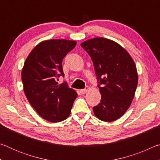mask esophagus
<instances>
[{
  "label": "esophagus",
  "instance_id": "34e87169",
  "mask_svg": "<svg viewBox=\"0 0 160 160\" xmlns=\"http://www.w3.org/2000/svg\"><path fill=\"white\" fill-rule=\"evenodd\" d=\"M90 90V88H89V87H87L85 89H83V90H80V92L82 94H85L86 92H88V91H89Z\"/></svg>",
  "mask_w": 160,
  "mask_h": 160
}]
</instances>
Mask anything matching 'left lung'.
I'll use <instances>...</instances> for the list:
<instances>
[{
    "label": "left lung",
    "instance_id": "8db88e82",
    "mask_svg": "<svg viewBox=\"0 0 160 160\" xmlns=\"http://www.w3.org/2000/svg\"><path fill=\"white\" fill-rule=\"evenodd\" d=\"M90 56L99 80L101 102L93 107L99 120L112 122L121 118L131 106L138 75L131 55L118 43L97 37L81 43Z\"/></svg>",
    "mask_w": 160,
    "mask_h": 160
}]
</instances>
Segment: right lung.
Wrapping results in <instances>:
<instances>
[{
	"label": "right lung",
	"mask_w": 160,
	"mask_h": 160,
	"mask_svg": "<svg viewBox=\"0 0 160 160\" xmlns=\"http://www.w3.org/2000/svg\"><path fill=\"white\" fill-rule=\"evenodd\" d=\"M76 44L67 39L40 42L29 53L22 70L27 99L38 114L50 122H61L68 117L78 97L66 83L56 82L61 75L64 76L62 61Z\"/></svg>",
	"instance_id": "obj_1"
}]
</instances>
